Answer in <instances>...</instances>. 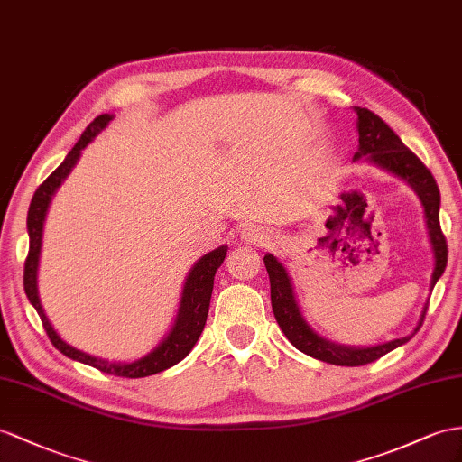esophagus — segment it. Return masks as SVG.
Returning a JSON list of instances; mask_svg holds the SVG:
<instances>
[{
    "label": "esophagus",
    "instance_id": "34e87169",
    "mask_svg": "<svg viewBox=\"0 0 462 462\" xmlns=\"http://www.w3.org/2000/svg\"><path fill=\"white\" fill-rule=\"evenodd\" d=\"M242 238L247 242V244H254V245H269L273 244V234H271L269 230L262 228V226H247L242 230Z\"/></svg>",
    "mask_w": 462,
    "mask_h": 462
}]
</instances>
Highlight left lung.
Listing matches in <instances>:
<instances>
[{"mask_svg":"<svg viewBox=\"0 0 462 462\" xmlns=\"http://www.w3.org/2000/svg\"><path fill=\"white\" fill-rule=\"evenodd\" d=\"M355 113H357V130H359V152H355V160L366 156V160L376 163L378 168L402 177V180L410 183V187L418 193L421 200L423 210H425V222H428V230H430L431 247L435 254V269L431 275V289H433L437 279L443 275V271L447 267V240L439 224V205H441L439 187H437V181L431 175V171L425 168V163L408 146H404V142L398 138V134L383 121L381 116L374 115L369 109H361V107H355ZM263 262H265L269 282H271V306H273V314L279 328L282 329V334L287 336V339L294 347L306 355H310L314 359H320L332 365H341V366H361L366 363H373L376 359H381L383 355L410 341L411 336L421 328L425 312H428V304H425L421 312V320L418 328L413 329L411 336L393 339L388 341V344H381L374 347L337 346L318 336L314 329L306 324V320L299 310V304L294 300V292H292L291 279L287 275V269L281 265L279 259L275 255L267 254L263 257Z\"/></svg>","mask_w":462,"mask_h":462,"instance_id":"obj_1","label":"left lung"}]
</instances>
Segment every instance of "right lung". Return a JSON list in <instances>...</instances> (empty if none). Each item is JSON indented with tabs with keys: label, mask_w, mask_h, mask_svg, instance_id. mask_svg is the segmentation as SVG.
<instances>
[{
	"label": "right lung",
	"mask_w": 462,
	"mask_h": 462,
	"mask_svg": "<svg viewBox=\"0 0 462 462\" xmlns=\"http://www.w3.org/2000/svg\"><path fill=\"white\" fill-rule=\"evenodd\" d=\"M111 118H113L111 115H99L96 121H93L84 130V134H81V138L78 140V144L68 152L66 160L58 165V168L42 181V185H39L37 191H34V197H32L31 207H29V215H27L29 255L25 259L23 285H25L27 299L34 306V310L39 312L46 334H49L52 346L58 351L64 353L69 359L96 366V369H99L101 373H109V374L125 376V378H140V376H150V374H156V373L170 369V366L185 359L189 351L193 349L199 336L203 334V329H205L212 285H215V275H217V269L222 265L224 257H226L228 247L220 245V247H217V250L208 252L207 255L199 259L191 271H189V277L185 281L181 302H180V312H177L171 332L156 349L148 353L146 357H142L134 363H109V361H103L97 357H91V355L79 351V349H74L54 332L52 324L49 322V318H46L42 306H41L39 289H37V269H39V257H41L44 217H46V210H49L51 200L56 193V189L62 185L66 175L72 171L81 150H84L89 142L96 138L97 133H101V130L107 126Z\"/></svg>",
	"instance_id": "1"
}]
</instances>
